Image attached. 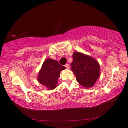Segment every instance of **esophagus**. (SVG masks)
Returning <instances> with one entry per match:
<instances>
[{"mask_svg":"<svg viewBox=\"0 0 128 128\" xmlns=\"http://www.w3.org/2000/svg\"><path fill=\"white\" fill-rule=\"evenodd\" d=\"M65 67H66V68H67V69L70 68V66H69V64H66V65H65Z\"/></svg>","mask_w":128,"mask_h":128,"instance_id":"1","label":"esophagus"}]
</instances>
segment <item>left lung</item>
Segmentation results:
<instances>
[{
  "label": "left lung",
  "instance_id": "left-lung-1",
  "mask_svg": "<svg viewBox=\"0 0 128 128\" xmlns=\"http://www.w3.org/2000/svg\"><path fill=\"white\" fill-rule=\"evenodd\" d=\"M71 70L79 84L86 88L95 84L100 74V65L95 58L81 52L73 53Z\"/></svg>",
  "mask_w": 128,
  "mask_h": 128
}]
</instances>
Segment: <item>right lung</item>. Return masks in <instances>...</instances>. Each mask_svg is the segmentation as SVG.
Masks as SVG:
<instances>
[{
  "instance_id": "obj_1",
  "label": "right lung",
  "mask_w": 128,
  "mask_h": 128,
  "mask_svg": "<svg viewBox=\"0 0 128 128\" xmlns=\"http://www.w3.org/2000/svg\"><path fill=\"white\" fill-rule=\"evenodd\" d=\"M66 69L56 60L48 58L43 62L37 76L39 83L43 85L48 90L55 89L58 86L60 72Z\"/></svg>"
}]
</instances>
